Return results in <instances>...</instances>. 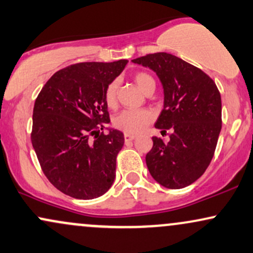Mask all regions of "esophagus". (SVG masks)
I'll list each match as a JSON object with an SVG mask.
<instances>
[{
    "label": "esophagus",
    "mask_w": 253,
    "mask_h": 253,
    "mask_svg": "<svg viewBox=\"0 0 253 253\" xmlns=\"http://www.w3.org/2000/svg\"><path fill=\"white\" fill-rule=\"evenodd\" d=\"M135 138H136L135 135H130V133H126V135H124V141L126 142H131Z\"/></svg>",
    "instance_id": "obj_1"
}]
</instances>
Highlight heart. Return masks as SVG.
<instances>
[{
	"instance_id": "obj_1",
	"label": "heart",
	"mask_w": 253,
	"mask_h": 253,
	"mask_svg": "<svg viewBox=\"0 0 253 253\" xmlns=\"http://www.w3.org/2000/svg\"><path fill=\"white\" fill-rule=\"evenodd\" d=\"M136 84L141 88L144 93L148 91L155 90V79L147 72H137L133 76ZM117 90H118V82L117 80H112L106 86L105 93H104V98H105V103L109 106H114L116 102H117ZM154 114L150 110L142 109H126L121 111L116 117L114 118V126L117 129L122 130V131L126 133H139L143 131L145 126L153 121Z\"/></svg>"
}]
</instances>
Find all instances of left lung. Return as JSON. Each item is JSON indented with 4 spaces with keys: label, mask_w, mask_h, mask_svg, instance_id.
<instances>
[{
    "label": "left lung",
    "mask_w": 253,
    "mask_h": 253,
    "mask_svg": "<svg viewBox=\"0 0 253 253\" xmlns=\"http://www.w3.org/2000/svg\"><path fill=\"white\" fill-rule=\"evenodd\" d=\"M161 80L165 105L155 126L171 130L169 141L153 137L145 156L151 176L169 189L195 182L214 155L221 130V97L215 83L200 68L169 53L133 59Z\"/></svg>",
    "instance_id": "left-lung-1"
}]
</instances>
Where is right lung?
<instances>
[{
  "label": "right lung",
  "instance_id": "add662e5",
  "mask_svg": "<svg viewBox=\"0 0 253 253\" xmlns=\"http://www.w3.org/2000/svg\"><path fill=\"white\" fill-rule=\"evenodd\" d=\"M126 64L122 59L71 65L53 74L35 99L33 148L43 174L64 194L90 200L114 183L124 135L100 132L110 123L104 93Z\"/></svg>",
  "mask_w": 253,
  "mask_h": 253
}]
</instances>
